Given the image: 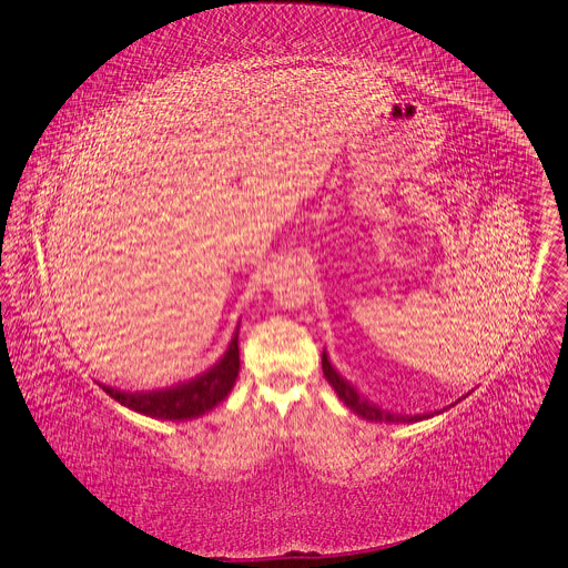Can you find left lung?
<instances>
[{
    "label": "left lung",
    "instance_id": "8db88e82",
    "mask_svg": "<svg viewBox=\"0 0 568 568\" xmlns=\"http://www.w3.org/2000/svg\"><path fill=\"white\" fill-rule=\"evenodd\" d=\"M323 374L327 378V383L334 387V392L338 394V398L354 412L358 414L361 418H367L372 423H418V420H425V418H432L440 412H434V414H423V416H403V414H392V412H385L381 407H376L374 403H369L367 398H363L329 363L327 354L323 352ZM445 412V409H443Z\"/></svg>",
    "mask_w": 568,
    "mask_h": 568
}]
</instances>
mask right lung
<instances>
[{
	"label": "right lung",
	"mask_w": 568,
	"mask_h": 568,
	"mask_svg": "<svg viewBox=\"0 0 568 568\" xmlns=\"http://www.w3.org/2000/svg\"><path fill=\"white\" fill-rule=\"evenodd\" d=\"M239 327L227 352L207 372L187 383H179L156 392H119L101 385V389L123 407L161 420H190L214 409L232 392L239 376Z\"/></svg>",
	"instance_id": "right-lung-1"
}]
</instances>
